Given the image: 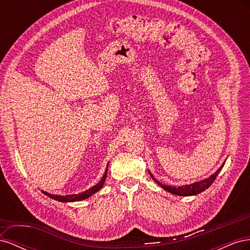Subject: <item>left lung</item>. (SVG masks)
<instances>
[{
  "mask_svg": "<svg viewBox=\"0 0 250 250\" xmlns=\"http://www.w3.org/2000/svg\"><path fill=\"white\" fill-rule=\"evenodd\" d=\"M225 162L221 165V167L219 168L215 173L211 174L210 176H208V178H204L202 180H199V181H196V183H193V184H190V185H186V186H179V187H173V186H167V185H164L162 183H160V181L156 180L152 174H151L150 172V176L152 177V179L155 181V183L160 186L161 188H163L165 191H167L171 194H174V195H177V196H194V195H197L203 191H206L207 188L214 183L216 177L218 176V174L220 173V171L222 170L223 166H224Z\"/></svg>",
  "mask_w": 250,
  "mask_h": 250,
  "instance_id": "left-lung-1",
  "label": "left lung"
}]
</instances>
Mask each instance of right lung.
<instances>
[{"instance_id":"1","label":"right lung","mask_w":250,"mask_h":250,"mask_svg":"<svg viewBox=\"0 0 250 250\" xmlns=\"http://www.w3.org/2000/svg\"><path fill=\"white\" fill-rule=\"evenodd\" d=\"M109 164V163H108ZM108 164H107V167H106V170H105V173L103 174V176L101 178V180L98 183L96 186L89 188L88 190L82 192V193H79V194H72V195H65V196H62V195H54V194H50V193H47V192H43L42 193L44 195H47L48 197L54 199V200H57V201H60V202H75V201H81V200H84L88 197H90V196L94 195L95 193H97L99 190H101V188L103 187L104 183H105V179H106L107 177V170H108Z\"/></svg>"}]
</instances>
